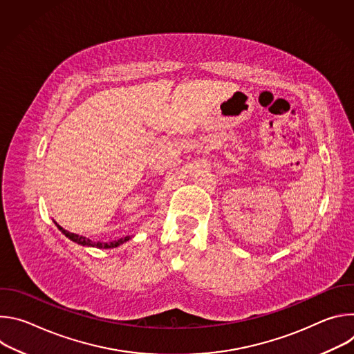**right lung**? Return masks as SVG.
<instances>
[{
  "label": "right lung",
  "instance_id": "obj_1",
  "mask_svg": "<svg viewBox=\"0 0 354 354\" xmlns=\"http://www.w3.org/2000/svg\"><path fill=\"white\" fill-rule=\"evenodd\" d=\"M56 225H57V228H59L68 239H71L73 242H77V243H80V245H82V246H96V248L109 249V248H116V246H119V245H122V243H124L126 241L130 239V236H124V238H120V239H116V241H112V242H93V241H91V239H88V238H85V236H81V235H77V234H73V232L64 230V228L60 227L57 223H56Z\"/></svg>",
  "mask_w": 354,
  "mask_h": 354
}]
</instances>
